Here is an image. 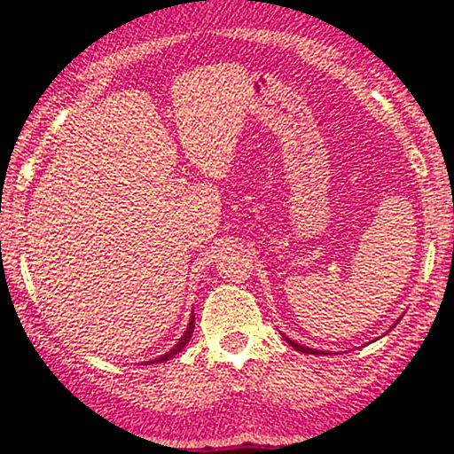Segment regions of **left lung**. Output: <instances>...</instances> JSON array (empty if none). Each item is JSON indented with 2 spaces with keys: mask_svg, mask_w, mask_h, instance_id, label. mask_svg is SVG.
I'll list each match as a JSON object with an SVG mask.
<instances>
[{
  "mask_svg": "<svg viewBox=\"0 0 454 454\" xmlns=\"http://www.w3.org/2000/svg\"><path fill=\"white\" fill-rule=\"evenodd\" d=\"M286 341L290 343V346L294 348V350H299V352H305V354H316V350H311V348H305V346H299V343H294V341H290L288 337H286Z\"/></svg>",
  "mask_w": 454,
  "mask_h": 454,
  "instance_id": "8db88e82",
  "label": "left lung"
}]
</instances>
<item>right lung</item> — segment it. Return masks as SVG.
I'll return each mask as SVG.
<instances>
[{
    "label": "right lung",
    "mask_w": 454,
    "mask_h": 454,
    "mask_svg": "<svg viewBox=\"0 0 454 454\" xmlns=\"http://www.w3.org/2000/svg\"><path fill=\"white\" fill-rule=\"evenodd\" d=\"M192 331H194V317H192V322H190V326H187V331H185V335L181 337V341L176 343V346L173 348V350L170 352H166L164 356H160V358H155V361H151V363H164V361H168V358H173L175 354H179L181 350H184V348L187 346V341H190V337H192Z\"/></svg>",
    "instance_id": "add662e5"
}]
</instances>
